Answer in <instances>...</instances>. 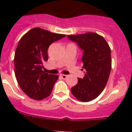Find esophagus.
I'll return each instance as SVG.
<instances>
[{"label":"esophagus","mask_w":132,"mask_h":132,"mask_svg":"<svg viewBox=\"0 0 132 132\" xmlns=\"http://www.w3.org/2000/svg\"><path fill=\"white\" fill-rule=\"evenodd\" d=\"M60 77H62V78L63 79H65L67 78V77H68V76H67L66 75H63V74H62V75H60Z\"/></svg>","instance_id":"esophagus-1"}]
</instances>
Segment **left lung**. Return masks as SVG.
<instances>
[{"label":"left lung","instance_id":"left-lung-1","mask_svg":"<svg viewBox=\"0 0 132 132\" xmlns=\"http://www.w3.org/2000/svg\"><path fill=\"white\" fill-rule=\"evenodd\" d=\"M84 51L81 62L86 70L84 77L71 88L72 95L79 101L88 102L102 92L108 81L111 68L110 47L103 36L93 33L68 35Z\"/></svg>","mask_w":132,"mask_h":132}]
</instances>
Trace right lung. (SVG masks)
I'll return each instance as SVG.
<instances>
[{
    "label": "right lung",
    "mask_w": 132,
    "mask_h": 132,
    "mask_svg": "<svg viewBox=\"0 0 132 132\" xmlns=\"http://www.w3.org/2000/svg\"><path fill=\"white\" fill-rule=\"evenodd\" d=\"M65 36L36 27L20 40L14 55L15 75L19 86L30 98L42 100L51 93L59 76L44 72L43 64L48 60L49 46Z\"/></svg>",
    "instance_id": "add662e5"
}]
</instances>
